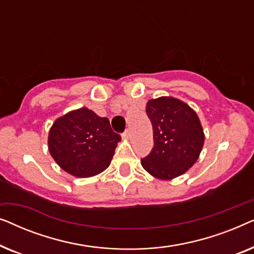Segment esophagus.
<instances>
[{
	"mask_svg": "<svg viewBox=\"0 0 254 254\" xmlns=\"http://www.w3.org/2000/svg\"><path fill=\"white\" fill-rule=\"evenodd\" d=\"M123 137H124V138H128V137H129V130H128V129L125 130L124 133H123Z\"/></svg>",
	"mask_w": 254,
	"mask_h": 254,
	"instance_id": "1",
	"label": "esophagus"
}]
</instances>
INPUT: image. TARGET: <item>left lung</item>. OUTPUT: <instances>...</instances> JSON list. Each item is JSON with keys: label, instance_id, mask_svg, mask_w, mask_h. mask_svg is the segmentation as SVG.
I'll use <instances>...</instances> for the list:
<instances>
[{"label": "left lung", "instance_id": "obj_1", "mask_svg": "<svg viewBox=\"0 0 254 254\" xmlns=\"http://www.w3.org/2000/svg\"><path fill=\"white\" fill-rule=\"evenodd\" d=\"M154 131V147L141 159L144 170L159 179L185 173L199 157L204 135L196 113L180 100L161 97L145 107Z\"/></svg>", "mask_w": 254, "mask_h": 254}]
</instances>
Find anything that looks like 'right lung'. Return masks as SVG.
<instances>
[{"mask_svg":"<svg viewBox=\"0 0 254 254\" xmlns=\"http://www.w3.org/2000/svg\"><path fill=\"white\" fill-rule=\"evenodd\" d=\"M120 140L107 118L83 107L55 121L48 135V148L64 171L84 178L109 168Z\"/></svg>","mask_w":254,"mask_h":254,"instance_id":"1","label":"right lung"}]
</instances>
